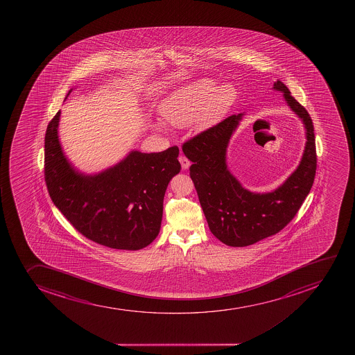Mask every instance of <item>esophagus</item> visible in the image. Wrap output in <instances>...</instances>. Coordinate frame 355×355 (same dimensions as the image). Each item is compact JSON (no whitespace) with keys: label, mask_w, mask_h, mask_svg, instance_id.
<instances>
[{"label":"esophagus","mask_w":355,"mask_h":355,"mask_svg":"<svg viewBox=\"0 0 355 355\" xmlns=\"http://www.w3.org/2000/svg\"><path fill=\"white\" fill-rule=\"evenodd\" d=\"M178 159H180V164H182V168H183V170H187V168H190V159H189V158L187 157H185L184 155H180V158H178Z\"/></svg>","instance_id":"1"}]
</instances>
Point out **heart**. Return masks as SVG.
<instances>
[{"label":"heart","mask_w":355,"mask_h":355,"mask_svg":"<svg viewBox=\"0 0 355 355\" xmlns=\"http://www.w3.org/2000/svg\"><path fill=\"white\" fill-rule=\"evenodd\" d=\"M235 99L232 85L215 87L211 78H200L172 92L161 103L159 113L170 126L182 128L193 123L198 130H206L225 116Z\"/></svg>","instance_id":"heart-1"}]
</instances>
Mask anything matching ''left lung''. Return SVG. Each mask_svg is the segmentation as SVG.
Listing matches in <instances>:
<instances>
[{
    "instance_id": "left-lung-1",
    "label": "left lung",
    "mask_w": 355,
    "mask_h": 355,
    "mask_svg": "<svg viewBox=\"0 0 355 355\" xmlns=\"http://www.w3.org/2000/svg\"><path fill=\"white\" fill-rule=\"evenodd\" d=\"M274 90L284 94L291 109L306 130V149L297 168L277 190L253 193L230 173L225 154L229 140L242 119L241 114L201 132L183 144L201 207L211 234L229 246H248L275 235L294 218L313 187L317 168L316 144L309 113L291 96L281 81Z\"/></svg>"
}]
</instances>
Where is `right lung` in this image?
<instances>
[{
	"label": "right lung",
	"mask_w": 355,
	"mask_h": 355,
	"mask_svg": "<svg viewBox=\"0 0 355 355\" xmlns=\"http://www.w3.org/2000/svg\"><path fill=\"white\" fill-rule=\"evenodd\" d=\"M61 111L45 134V182L49 197L78 232L102 245L140 250L157 237L165 190L180 173L177 146L161 153L130 151L98 175L71 166L61 149L58 126Z\"/></svg>",
	"instance_id": "right-lung-1"
}]
</instances>
